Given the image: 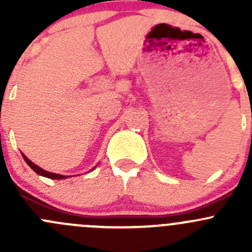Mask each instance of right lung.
I'll list each match as a JSON object with an SVG mask.
<instances>
[{"label":"right lung","instance_id":"1","mask_svg":"<svg viewBox=\"0 0 252 252\" xmlns=\"http://www.w3.org/2000/svg\"><path fill=\"white\" fill-rule=\"evenodd\" d=\"M22 156H23V158H24V161L27 162V163H28V166H29L30 168H32V171L35 172V173H37L39 175H42V177L50 178V179H65V178H68V175L56 174V173H52V172H47V171H45V169L40 168V167L37 166V164H35L34 162L30 161V159L28 158V157L25 156L24 154H22ZM94 169H95V167H94V168L91 169V171H94Z\"/></svg>","mask_w":252,"mask_h":252}]
</instances>
